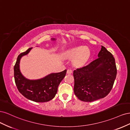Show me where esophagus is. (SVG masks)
<instances>
[{
  "label": "esophagus",
  "instance_id": "1",
  "mask_svg": "<svg viewBox=\"0 0 130 130\" xmlns=\"http://www.w3.org/2000/svg\"><path fill=\"white\" fill-rule=\"evenodd\" d=\"M73 73V70L70 69H69L67 70V73L68 74H72Z\"/></svg>",
  "mask_w": 130,
  "mask_h": 130
}]
</instances>
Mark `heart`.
<instances>
[{"mask_svg": "<svg viewBox=\"0 0 130 130\" xmlns=\"http://www.w3.org/2000/svg\"><path fill=\"white\" fill-rule=\"evenodd\" d=\"M91 55L90 49L87 46H79L70 49L65 53L64 56L69 59H73V63L76 67L85 66L88 62Z\"/></svg>", "mask_w": 130, "mask_h": 130, "instance_id": "heart-1", "label": "heart"}]
</instances>
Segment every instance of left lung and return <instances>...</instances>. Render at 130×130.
<instances>
[{
  "mask_svg": "<svg viewBox=\"0 0 130 130\" xmlns=\"http://www.w3.org/2000/svg\"><path fill=\"white\" fill-rule=\"evenodd\" d=\"M74 92L78 99L92 102L104 98L111 91L117 76L115 59L102 46L98 58L73 72Z\"/></svg>",
  "mask_w": 130,
  "mask_h": 130,
  "instance_id": "8db88e82",
  "label": "left lung"
}]
</instances>
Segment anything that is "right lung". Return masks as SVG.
I'll list each match as a JSON object with an SVG mask.
<instances>
[{"label": "right lung", "instance_id": "right-lung-1", "mask_svg": "<svg viewBox=\"0 0 130 130\" xmlns=\"http://www.w3.org/2000/svg\"><path fill=\"white\" fill-rule=\"evenodd\" d=\"M51 40L55 41V38ZM32 48L27 49L18 56L14 67V77L17 87L27 99L37 103H44L53 99L57 92L58 86L66 76L67 70L60 73H50L36 80H30L23 75L20 70L21 58L28 54Z\"/></svg>", "mask_w": 130, "mask_h": 130}]
</instances>
